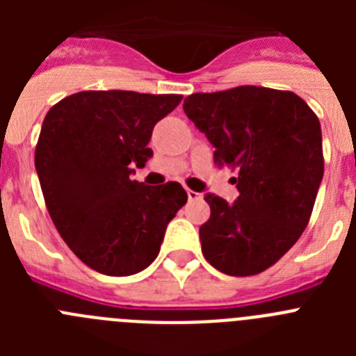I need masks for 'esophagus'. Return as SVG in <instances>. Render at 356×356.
Here are the masks:
<instances>
[{
  "label": "esophagus",
  "mask_w": 356,
  "mask_h": 356,
  "mask_svg": "<svg viewBox=\"0 0 356 356\" xmlns=\"http://www.w3.org/2000/svg\"><path fill=\"white\" fill-rule=\"evenodd\" d=\"M187 197H188V201H196V200H201V194L194 193V191L187 188Z\"/></svg>",
  "instance_id": "esophagus-1"
}]
</instances>
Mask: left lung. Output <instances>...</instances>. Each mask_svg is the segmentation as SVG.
Listing matches in <instances>:
<instances>
[{"instance_id": "obj_1", "label": "left lung", "mask_w": 356, "mask_h": 356, "mask_svg": "<svg viewBox=\"0 0 356 356\" xmlns=\"http://www.w3.org/2000/svg\"><path fill=\"white\" fill-rule=\"evenodd\" d=\"M184 110L216 147L213 163L237 171L235 203L205 196L201 251L225 275H259L310 221L325 175L319 119L298 94L254 85L191 94Z\"/></svg>"}]
</instances>
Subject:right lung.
Masks as SVG:
<instances>
[{
	"mask_svg": "<svg viewBox=\"0 0 356 356\" xmlns=\"http://www.w3.org/2000/svg\"><path fill=\"white\" fill-rule=\"evenodd\" d=\"M181 94L81 90L53 105L35 146V169L53 225L78 259L108 276H130L156 259L163 234L187 203L178 181L131 180L153 127Z\"/></svg>",
	"mask_w": 356,
	"mask_h": 356,
	"instance_id": "1",
	"label": "right lung"
}]
</instances>
